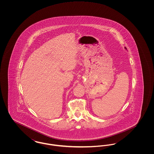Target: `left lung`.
Here are the masks:
<instances>
[{
  "instance_id": "left-lung-1",
  "label": "left lung",
  "mask_w": 154,
  "mask_h": 154,
  "mask_svg": "<svg viewBox=\"0 0 154 154\" xmlns=\"http://www.w3.org/2000/svg\"><path fill=\"white\" fill-rule=\"evenodd\" d=\"M125 49H126V47H125Z\"/></svg>"
}]
</instances>
